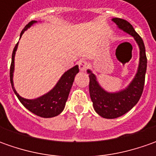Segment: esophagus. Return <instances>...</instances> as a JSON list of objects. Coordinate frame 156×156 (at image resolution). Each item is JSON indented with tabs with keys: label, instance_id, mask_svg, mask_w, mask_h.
Returning a JSON list of instances; mask_svg holds the SVG:
<instances>
[{
	"label": "esophagus",
	"instance_id": "34e87169",
	"mask_svg": "<svg viewBox=\"0 0 156 156\" xmlns=\"http://www.w3.org/2000/svg\"><path fill=\"white\" fill-rule=\"evenodd\" d=\"M78 65H79V69L81 71H86V69H87V66H88V63H87V61L82 60L81 62H79Z\"/></svg>",
	"mask_w": 156,
	"mask_h": 156
}]
</instances>
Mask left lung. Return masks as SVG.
Instances as JSON below:
<instances>
[{"label":"left lung","mask_w":156,"mask_h":156,"mask_svg":"<svg viewBox=\"0 0 156 156\" xmlns=\"http://www.w3.org/2000/svg\"><path fill=\"white\" fill-rule=\"evenodd\" d=\"M113 21L115 22L123 31L131 34L138 43L140 48V64L135 79L129 87L119 93L115 94H109L104 91L96 81L94 75L87 70L89 73V94L93 101L94 108L99 115L107 119H115L122 116L139 101L143 92L147 70L145 46L141 36L135 32L133 26L126 20L114 18Z\"/></svg>","instance_id":"left-lung-1"}]
</instances>
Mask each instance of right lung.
I'll use <instances>...</instances> for the list:
<instances>
[{
	"label": "right lung",
	"mask_w": 156,
	"mask_h": 156,
	"mask_svg": "<svg viewBox=\"0 0 156 156\" xmlns=\"http://www.w3.org/2000/svg\"><path fill=\"white\" fill-rule=\"evenodd\" d=\"M34 22H35V21H30L28 24L25 26V27L21 31V36L22 35V34L24 33V31L27 27H30ZM17 46H18V43L15 45V48L13 50L12 62H11V65H10V72H9L10 82L12 85V88L16 94L17 98L27 109H28L30 112H32L33 114L38 115V116L43 117V118H50V117L56 116L58 115H60L64 109L66 101L69 97L70 89H71V87H72L74 80H75V76L79 72V67L76 65L74 68L68 70L66 73H64V75L62 76L60 81H58L56 86L54 87L50 92L44 94L43 96L35 100L24 99L17 94L15 87H14V84H13L14 62H15V51L17 49Z\"/></svg>",
	"instance_id": "add662e5"
}]
</instances>
